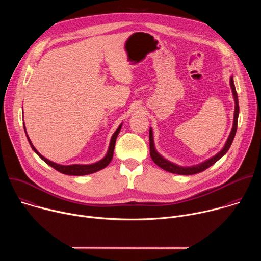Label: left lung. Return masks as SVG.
<instances>
[{
    "label": "left lung",
    "mask_w": 261,
    "mask_h": 261,
    "mask_svg": "<svg viewBox=\"0 0 261 261\" xmlns=\"http://www.w3.org/2000/svg\"><path fill=\"white\" fill-rule=\"evenodd\" d=\"M230 87L232 90V94H233V98H234V103H236V108H234V119H233V126L231 129V132L229 134V137L224 145V147L222 148V151H220L216 156L212 157L211 159L195 165V166H190V167H181L178 165H175L169 161H167L166 159H164L162 156H160V154L157 153L155 145H154V138H153V131L152 129H150V155L151 158L153 159V161L162 169L171 172V173H176V174H182V175H190V174H195L198 172H201L203 170H205L206 168H208L210 166H212L213 164H215L221 157L224 156L227 151L229 150V147L233 141L236 132H237V128H238V119H239V99H238V94L236 91V87H234V83H233V79L230 77Z\"/></svg>",
    "instance_id": "obj_1"
}]
</instances>
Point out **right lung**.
Returning a JSON list of instances; mask_svg holds the SVG:
<instances>
[{
  "instance_id": "obj_1",
  "label": "right lung",
  "mask_w": 261,
  "mask_h": 261,
  "mask_svg": "<svg viewBox=\"0 0 261 261\" xmlns=\"http://www.w3.org/2000/svg\"><path fill=\"white\" fill-rule=\"evenodd\" d=\"M122 128V124L120 125V127L117 129V131L114 133L113 137H111L110 139V143H109V147H108V151H107V154L106 156L94 163V164H89V165H81V164H73V165H60V164H57L53 161H49L48 159H46L45 157H43L38 151L36 150L35 146L33 145V143L31 142L28 134H27V137H28V140L32 146V148L34 150V152L38 155L45 163H47L48 165H50L51 167H54L56 170L60 171L61 173H64V174H67V175H86V174H90V173H94L96 171H99L103 168H105L109 163L110 161L113 160V157H114V151H115V145H116V139L118 137V134L120 133V130ZM24 131H25V127H24Z\"/></svg>"
}]
</instances>
